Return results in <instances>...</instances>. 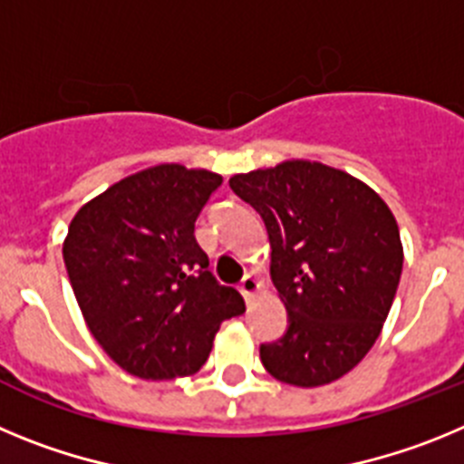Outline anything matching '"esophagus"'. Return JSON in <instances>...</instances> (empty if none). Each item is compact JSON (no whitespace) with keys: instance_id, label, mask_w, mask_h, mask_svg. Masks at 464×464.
<instances>
[{"instance_id":"34e87169","label":"esophagus","mask_w":464,"mask_h":464,"mask_svg":"<svg viewBox=\"0 0 464 464\" xmlns=\"http://www.w3.org/2000/svg\"><path fill=\"white\" fill-rule=\"evenodd\" d=\"M260 288H262V283L257 281L253 274H246V276L241 278V283H239V290H241V295H244L246 299H251L253 295L260 293Z\"/></svg>"}]
</instances>
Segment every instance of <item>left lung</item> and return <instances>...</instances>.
Instances as JSON below:
<instances>
[{
    "mask_svg": "<svg viewBox=\"0 0 464 464\" xmlns=\"http://www.w3.org/2000/svg\"><path fill=\"white\" fill-rule=\"evenodd\" d=\"M265 220L269 274L288 330L262 343L274 379L318 388L342 379L379 339L401 276L400 227L367 183L311 160L229 179Z\"/></svg>",
    "mask_w": 464,
    "mask_h": 464,
    "instance_id": "8db88e82",
    "label": "left lung"
}]
</instances>
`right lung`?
<instances>
[{
    "label": "right lung",
    "instance_id": "add662e5",
    "mask_svg": "<svg viewBox=\"0 0 464 464\" xmlns=\"http://www.w3.org/2000/svg\"><path fill=\"white\" fill-rule=\"evenodd\" d=\"M223 176L158 165L76 211L64 265L88 330L118 367L150 381L199 372L244 297L208 272L195 220Z\"/></svg>",
    "mask_w": 464,
    "mask_h": 464
}]
</instances>
